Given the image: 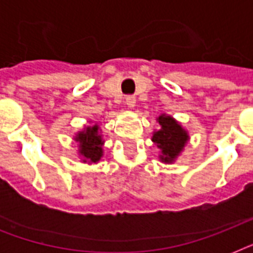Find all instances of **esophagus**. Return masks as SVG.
<instances>
[{
    "mask_svg": "<svg viewBox=\"0 0 253 253\" xmlns=\"http://www.w3.org/2000/svg\"><path fill=\"white\" fill-rule=\"evenodd\" d=\"M126 105L130 107V109H134L135 105H136V99H135V97H131V95H130V97H127Z\"/></svg>",
    "mask_w": 253,
    "mask_h": 253,
    "instance_id": "obj_1",
    "label": "esophagus"
}]
</instances>
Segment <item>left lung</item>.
Segmentation results:
<instances>
[{"label": "left lung", "instance_id": "8db88e82", "mask_svg": "<svg viewBox=\"0 0 253 253\" xmlns=\"http://www.w3.org/2000/svg\"><path fill=\"white\" fill-rule=\"evenodd\" d=\"M156 122H159L160 128L152 132L151 140L160 150L159 160L164 164H173L190 140L189 132L178 121L166 113L159 115Z\"/></svg>", "mask_w": 253, "mask_h": 253}]
</instances>
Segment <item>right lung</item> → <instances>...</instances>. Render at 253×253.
Masks as SVG:
<instances>
[{
	"label": "right lung",
	"mask_w": 253,
	"mask_h": 253,
	"mask_svg": "<svg viewBox=\"0 0 253 253\" xmlns=\"http://www.w3.org/2000/svg\"><path fill=\"white\" fill-rule=\"evenodd\" d=\"M89 125H84L83 130L77 131L73 140L77 143V155L80 162L84 164H97L103 156L105 140L102 138L101 123L87 121Z\"/></svg>",
	"instance_id": "add662e5"
}]
</instances>
